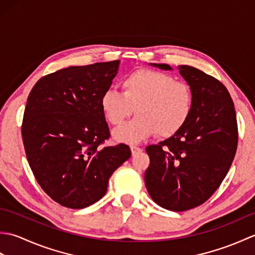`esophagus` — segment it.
<instances>
[{"label": "esophagus", "instance_id": "obj_1", "mask_svg": "<svg viewBox=\"0 0 255 255\" xmlns=\"http://www.w3.org/2000/svg\"><path fill=\"white\" fill-rule=\"evenodd\" d=\"M130 149H131L132 155H136V154H138V153H140V152H142V149L139 148L138 145H131Z\"/></svg>", "mask_w": 255, "mask_h": 255}]
</instances>
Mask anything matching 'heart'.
<instances>
[{
    "mask_svg": "<svg viewBox=\"0 0 255 255\" xmlns=\"http://www.w3.org/2000/svg\"><path fill=\"white\" fill-rule=\"evenodd\" d=\"M123 93L108 90L101 97V108L108 123L118 126L136 110L132 121L114 131L116 140L137 143L156 132L170 138L185 126L192 115L191 86L172 75L139 69L122 81Z\"/></svg>",
    "mask_w": 255,
    "mask_h": 255,
    "instance_id": "1",
    "label": "heart"
}]
</instances>
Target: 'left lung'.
Instances as JSON below:
<instances>
[{"instance_id":"1","label":"left lung","mask_w":255,"mask_h":255,"mask_svg":"<svg viewBox=\"0 0 255 255\" xmlns=\"http://www.w3.org/2000/svg\"><path fill=\"white\" fill-rule=\"evenodd\" d=\"M151 66L172 70L164 63ZM178 70L193 92L192 115L174 136L145 149L150 165L144 182L161 207L185 211L204 204L224 181L236 155L238 125L234 102L220 81L194 67Z\"/></svg>"}]
</instances>
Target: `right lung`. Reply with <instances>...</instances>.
<instances>
[{"mask_svg":"<svg viewBox=\"0 0 255 255\" xmlns=\"http://www.w3.org/2000/svg\"><path fill=\"white\" fill-rule=\"evenodd\" d=\"M119 60L69 67L41 78L30 91L21 137L38 184L64 207L82 209L107 192L108 180L131 155L127 144L102 147L110 128L101 97Z\"/></svg>","mask_w":255,"mask_h":255,"instance_id":"right-lung-1","label":"right lung"}]
</instances>
